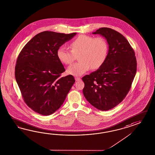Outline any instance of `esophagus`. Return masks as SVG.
Masks as SVG:
<instances>
[{
	"label": "esophagus",
	"instance_id": "34e87169",
	"mask_svg": "<svg viewBox=\"0 0 155 155\" xmlns=\"http://www.w3.org/2000/svg\"><path fill=\"white\" fill-rule=\"evenodd\" d=\"M75 80H76V81H79L81 80V79L79 77H75Z\"/></svg>",
	"mask_w": 155,
	"mask_h": 155
}]
</instances>
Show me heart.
<instances>
[{"mask_svg":"<svg viewBox=\"0 0 155 155\" xmlns=\"http://www.w3.org/2000/svg\"><path fill=\"white\" fill-rule=\"evenodd\" d=\"M71 50L64 46H60L57 51L58 59L65 64H71L79 55V62L72 64L67 69L68 74L82 76L91 68H100L107 57L109 46L105 39L102 37L81 35L71 44Z\"/></svg>","mask_w":155,"mask_h":155,"instance_id":"1","label":"heart"}]
</instances>
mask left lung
Here are the masks:
<instances>
[{
  "label": "left lung",
  "instance_id": "left-lung-1",
  "mask_svg": "<svg viewBox=\"0 0 155 155\" xmlns=\"http://www.w3.org/2000/svg\"><path fill=\"white\" fill-rule=\"evenodd\" d=\"M105 38L107 57L97 71L82 78L83 93L87 101L101 111L120 104L130 89L137 71V61L132 46L124 36L107 27L93 32Z\"/></svg>",
  "mask_w": 155,
  "mask_h": 155
}]
</instances>
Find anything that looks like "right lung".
I'll list each match as a JSON object with an SVG mask.
<instances>
[{
    "instance_id": "1",
    "label": "right lung",
    "mask_w": 155,
    "mask_h": 155,
    "mask_svg": "<svg viewBox=\"0 0 155 155\" xmlns=\"http://www.w3.org/2000/svg\"><path fill=\"white\" fill-rule=\"evenodd\" d=\"M76 34L44 31L31 39L19 53L15 79L23 100L36 113L46 116L55 113L75 82L72 75L61 77L65 70L57 51Z\"/></svg>"
}]
</instances>
